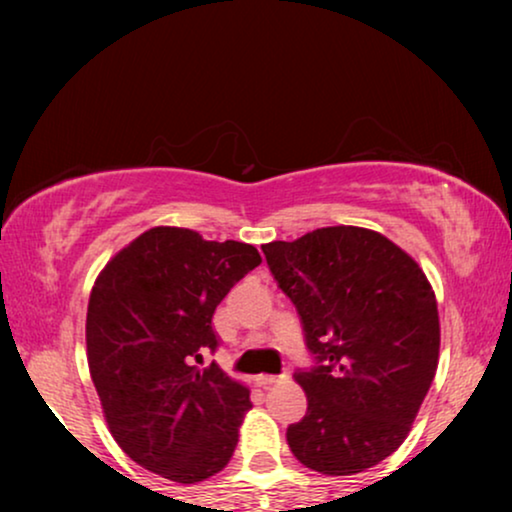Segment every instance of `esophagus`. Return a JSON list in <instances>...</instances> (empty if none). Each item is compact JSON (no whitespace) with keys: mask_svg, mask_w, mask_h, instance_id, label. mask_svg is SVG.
Masks as SVG:
<instances>
[{"mask_svg":"<svg viewBox=\"0 0 512 512\" xmlns=\"http://www.w3.org/2000/svg\"><path fill=\"white\" fill-rule=\"evenodd\" d=\"M279 380H284V375H261L258 377V384H261V387H270V384H277Z\"/></svg>","mask_w":512,"mask_h":512,"instance_id":"esophagus-1","label":"esophagus"}]
</instances>
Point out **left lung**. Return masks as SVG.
<instances>
[{
    "label": "left lung",
    "mask_w": 512,
    "mask_h": 512,
    "mask_svg": "<svg viewBox=\"0 0 512 512\" xmlns=\"http://www.w3.org/2000/svg\"><path fill=\"white\" fill-rule=\"evenodd\" d=\"M303 321L307 412L286 429L300 464L354 475L396 452L438 368V305L422 268L375 230L317 228L263 244Z\"/></svg>",
    "instance_id": "left-lung-1"
}]
</instances>
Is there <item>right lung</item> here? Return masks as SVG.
<instances>
[{"instance_id": "right-lung-1", "label": "right lung", "mask_w": 512, "mask_h": 512, "mask_svg": "<svg viewBox=\"0 0 512 512\" xmlns=\"http://www.w3.org/2000/svg\"><path fill=\"white\" fill-rule=\"evenodd\" d=\"M261 263L244 242L151 228L100 272L88 300V368L111 436L146 471L193 485L233 457L249 389L216 352V305Z\"/></svg>"}]
</instances>
